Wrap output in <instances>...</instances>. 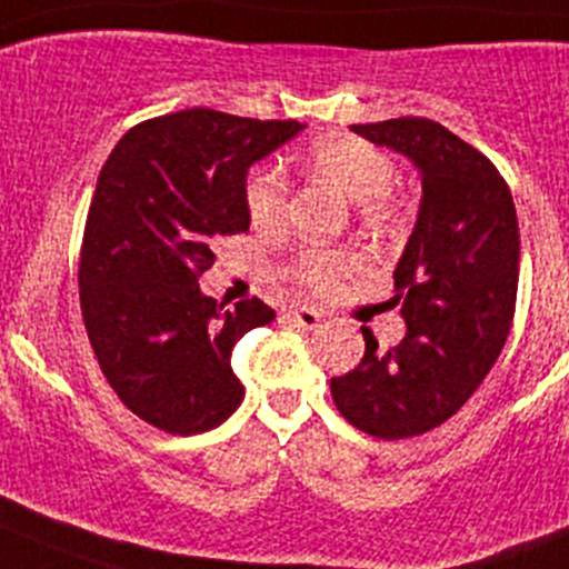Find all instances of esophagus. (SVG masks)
Returning a JSON list of instances; mask_svg holds the SVG:
<instances>
[{"label": "esophagus", "mask_w": 569, "mask_h": 569, "mask_svg": "<svg viewBox=\"0 0 569 569\" xmlns=\"http://www.w3.org/2000/svg\"><path fill=\"white\" fill-rule=\"evenodd\" d=\"M288 318L301 329H316L321 323V312L310 310V307H293V310H288Z\"/></svg>", "instance_id": "1"}]
</instances>
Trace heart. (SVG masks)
Here are the masks:
<instances>
[{
	"label": "heart",
	"mask_w": 569,
	"mask_h": 569,
	"mask_svg": "<svg viewBox=\"0 0 569 569\" xmlns=\"http://www.w3.org/2000/svg\"><path fill=\"white\" fill-rule=\"evenodd\" d=\"M312 170L327 181L343 189L349 198L369 200L371 214H391V200L386 189L391 187L397 167L377 144L351 133H329L307 150ZM290 181L279 167H257L246 178L248 220L257 231H279L288 220ZM360 264V253L329 251V248H305L288 268V279L310 293H329Z\"/></svg>",
	"instance_id": "heart-1"
}]
</instances>
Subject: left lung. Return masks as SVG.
Returning <instances> with one entry per match:
<instances>
[{"label": "left lung", "mask_w": 569, "mask_h": 569, "mask_svg": "<svg viewBox=\"0 0 569 569\" xmlns=\"http://www.w3.org/2000/svg\"><path fill=\"white\" fill-rule=\"evenodd\" d=\"M408 156L421 176L413 234L393 270L408 332L332 377L335 408L375 438L421 436L456 416L506 346L517 307L519 226L511 189L480 150L425 117L351 126Z\"/></svg>", "instance_id": "8db88e82"}]
</instances>
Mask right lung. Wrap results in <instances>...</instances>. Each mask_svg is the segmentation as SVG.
<instances>
[{
  "label": "right lung",
  "mask_w": 569,
  "mask_h": 569,
  "mask_svg": "<svg viewBox=\"0 0 569 569\" xmlns=\"http://www.w3.org/2000/svg\"><path fill=\"white\" fill-rule=\"evenodd\" d=\"M301 128L187 108L133 126L102 164L80 246V310L108 386L159 430L198 436L242 402L231 349L276 312L259 299L226 310L198 279L220 237L248 231V167Z\"/></svg>",
  "instance_id": "1"
}]
</instances>
